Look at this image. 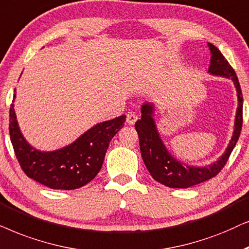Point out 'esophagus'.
I'll use <instances>...</instances> for the list:
<instances>
[{
  "mask_svg": "<svg viewBox=\"0 0 249 249\" xmlns=\"http://www.w3.org/2000/svg\"><path fill=\"white\" fill-rule=\"evenodd\" d=\"M138 115L135 114L134 111H128L126 114V122L128 125H133L135 124V122L138 121Z\"/></svg>",
  "mask_w": 249,
  "mask_h": 249,
  "instance_id": "1",
  "label": "esophagus"
}]
</instances>
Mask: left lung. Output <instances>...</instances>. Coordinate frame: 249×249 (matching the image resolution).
Listing matches in <instances>:
<instances>
[{
  "mask_svg": "<svg viewBox=\"0 0 249 249\" xmlns=\"http://www.w3.org/2000/svg\"><path fill=\"white\" fill-rule=\"evenodd\" d=\"M208 46L212 53L208 71L213 75L230 78L236 86L238 93V109L236 121H234L233 135L227 150L220 159L208 166L194 167L185 166L183 163L172 157L163 144L161 139L159 138L156 128L155 121L152 118L154 115L152 104H144L142 106L141 119L135 123V130L138 132L139 142H140L141 156L145 167L156 181L170 188H189L216 177L227 164L243 127V92L236 71L216 46L212 43H208Z\"/></svg>",
  "mask_w": 249,
  "mask_h": 249,
  "instance_id": "obj_1",
  "label": "left lung"
}]
</instances>
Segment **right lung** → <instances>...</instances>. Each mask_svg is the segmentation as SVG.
<instances>
[{"label":"right lung","mask_w":249,"mask_h":249,"mask_svg":"<svg viewBox=\"0 0 249 249\" xmlns=\"http://www.w3.org/2000/svg\"><path fill=\"white\" fill-rule=\"evenodd\" d=\"M16 94L13 95L15 100ZM126 116L99 123L74 143L55 151L36 150L22 137L13 101L10 107L9 132L16 157L28 178L51 189L74 190L93 180L101 170L109 142L124 126Z\"/></svg>","instance_id":"right-lung-1"}]
</instances>
